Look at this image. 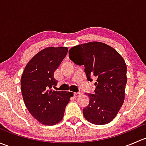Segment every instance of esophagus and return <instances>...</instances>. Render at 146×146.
Listing matches in <instances>:
<instances>
[{
    "label": "esophagus",
    "instance_id": "34e87169",
    "mask_svg": "<svg viewBox=\"0 0 146 146\" xmlns=\"http://www.w3.org/2000/svg\"><path fill=\"white\" fill-rule=\"evenodd\" d=\"M80 95H81V92H75V93H74V96L76 97V98H78V97H79Z\"/></svg>",
    "mask_w": 146,
    "mask_h": 146
}]
</instances>
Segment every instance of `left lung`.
<instances>
[{
	"label": "left lung",
	"mask_w": 146,
	"mask_h": 146,
	"mask_svg": "<svg viewBox=\"0 0 146 146\" xmlns=\"http://www.w3.org/2000/svg\"><path fill=\"white\" fill-rule=\"evenodd\" d=\"M69 58L75 64L84 65L88 80L97 78L95 94H86L89 104L82 110L90 123L103 125L110 123L118 114L124 101L127 82L126 65L114 48L98 42L73 46Z\"/></svg>",
	"instance_id": "8db88e82"
}]
</instances>
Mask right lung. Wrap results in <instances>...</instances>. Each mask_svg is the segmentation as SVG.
Segmentation results:
<instances>
[{"label":"right lung","mask_w":146,"mask_h":146,"mask_svg":"<svg viewBox=\"0 0 146 146\" xmlns=\"http://www.w3.org/2000/svg\"><path fill=\"white\" fill-rule=\"evenodd\" d=\"M67 47H48L36 54L25 66L21 91L28 111L41 123L52 126L62 120L72 92L52 90L56 86L54 71L67 54Z\"/></svg>","instance_id":"1"}]
</instances>
